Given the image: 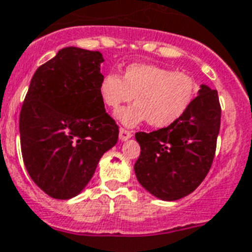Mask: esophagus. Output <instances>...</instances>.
<instances>
[{"instance_id": "1", "label": "esophagus", "mask_w": 252, "mask_h": 252, "mask_svg": "<svg viewBox=\"0 0 252 252\" xmlns=\"http://www.w3.org/2000/svg\"><path fill=\"white\" fill-rule=\"evenodd\" d=\"M132 137V132L129 130L124 129V128H120V132H119V138L122 140V141H126L128 138Z\"/></svg>"}]
</instances>
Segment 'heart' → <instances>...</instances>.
Here are the masks:
<instances>
[{
	"label": "heart",
	"mask_w": 252,
	"mask_h": 252,
	"mask_svg": "<svg viewBox=\"0 0 252 252\" xmlns=\"http://www.w3.org/2000/svg\"><path fill=\"white\" fill-rule=\"evenodd\" d=\"M196 93L197 85L187 73L141 63L128 65L123 77L107 73L99 84L102 102L112 110L134 96L137 103L116 115L126 126H138L146 120L157 128L171 126L189 110Z\"/></svg>",
	"instance_id": "heart-1"
}]
</instances>
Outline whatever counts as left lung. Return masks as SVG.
Instances as JSON below:
<instances>
[{
    "instance_id": "8db88e82",
    "label": "left lung",
    "mask_w": 252,
    "mask_h": 252,
    "mask_svg": "<svg viewBox=\"0 0 252 252\" xmlns=\"http://www.w3.org/2000/svg\"><path fill=\"white\" fill-rule=\"evenodd\" d=\"M189 110L171 126L138 132L141 153L134 172L142 187L158 199L174 201L199 187L215 158L221 124L217 91L201 85Z\"/></svg>"
}]
</instances>
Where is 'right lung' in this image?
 Here are the masks:
<instances>
[{
    "mask_svg": "<svg viewBox=\"0 0 252 252\" xmlns=\"http://www.w3.org/2000/svg\"><path fill=\"white\" fill-rule=\"evenodd\" d=\"M102 53L60 49L36 69L19 115L22 157L33 183L53 199L84 191L119 126L99 95Z\"/></svg>",
    "mask_w": 252,
    "mask_h": 252,
    "instance_id": "add662e5",
    "label": "right lung"
}]
</instances>
